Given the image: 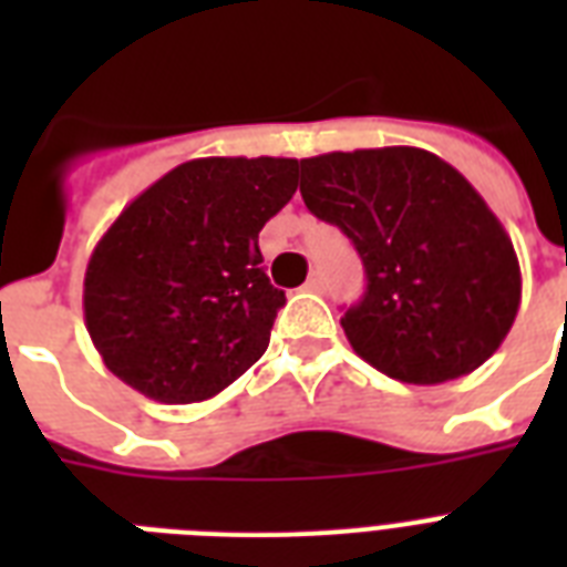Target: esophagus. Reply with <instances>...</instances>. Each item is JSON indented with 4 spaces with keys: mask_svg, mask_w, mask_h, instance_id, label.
<instances>
[{
    "mask_svg": "<svg viewBox=\"0 0 567 567\" xmlns=\"http://www.w3.org/2000/svg\"><path fill=\"white\" fill-rule=\"evenodd\" d=\"M323 276H320V270H315V274L309 276V282H306V291H315V293H323Z\"/></svg>",
    "mask_w": 567,
    "mask_h": 567,
    "instance_id": "1",
    "label": "esophagus"
}]
</instances>
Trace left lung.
I'll list each match as a JSON object with an SVG mask.
<instances>
[{
	"label": "left lung",
	"instance_id": "obj_1",
	"mask_svg": "<svg viewBox=\"0 0 567 567\" xmlns=\"http://www.w3.org/2000/svg\"><path fill=\"white\" fill-rule=\"evenodd\" d=\"M302 203L362 256L368 288L341 318L364 362L412 385L476 371L509 336L520 267L471 182L417 146L300 162Z\"/></svg>",
	"mask_w": 567,
	"mask_h": 567
}]
</instances>
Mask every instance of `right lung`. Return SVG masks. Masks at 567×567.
<instances>
[{
  "mask_svg": "<svg viewBox=\"0 0 567 567\" xmlns=\"http://www.w3.org/2000/svg\"><path fill=\"white\" fill-rule=\"evenodd\" d=\"M297 158H194L120 212L84 270V327L114 377L158 403L220 394L265 355L285 291L258 231Z\"/></svg>",
  "mask_w": 567,
  "mask_h": 567,
  "instance_id": "1",
  "label": "right lung"
}]
</instances>
